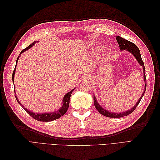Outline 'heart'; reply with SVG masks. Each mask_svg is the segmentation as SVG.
<instances>
[{
    "label": "heart",
    "instance_id": "obj_1",
    "mask_svg": "<svg viewBox=\"0 0 160 160\" xmlns=\"http://www.w3.org/2000/svg\"><path fill=\"white\" fill-rule=\"evenodd\" d=\"M111 52L109 51V55H111Z\"/></svg>",
    "mask_w": 160,
    "mask_h": 160
}]
</instances>
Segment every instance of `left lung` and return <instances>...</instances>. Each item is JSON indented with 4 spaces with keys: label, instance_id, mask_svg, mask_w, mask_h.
Segmentation results:
<instances>
[{
    "label": "left lung",
    "instance_id": "left-lung-1",
    "mask_svg": "<svg viewBox=\"0 0 160 160\" xmlns=\"http://www.w3.org/2000/svg\"><path fill=\"white\" fill-rule=\"evenodd\" d=\"M116 39H117V41L118 42V44L119 45V48L121 50H127L128 51H129V52L132 53V54L135 57V59H137L138 62L139 63V65L142 66L143 67V79L144 81L146 83H145V90L143 91V93L142 95V96L140 97L139 99L138 100V102L136 103L133 107L130 110L126 111H125V112H122V113H114V112H110L109 111L105 110L104 108H103L99 104V103L98 102V101H97L96 98H95V96L93 95V99H94V105H95V107L97 109L99 112L102 114L104 116H106V117H108V118H123L124 116H127L129 114L132 113L133 111L135 109V108H137V106L138 105V104L139 103L140 101H141L142 98H143V96L144 95L145 92H146V69H145V66H144V63H143V61L142 59V57H141V54H140V51L138 49V47L135 45L134 43L130 42L128 40H125L123 38L117 36L116 37Z\"/></svg>",
    "mask_w": 160,
    "mask_h": 160
}]
</instances>
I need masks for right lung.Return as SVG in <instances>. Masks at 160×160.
<instances>
[{
	"mask_svg": "<svg viewBox=\"0 0 160 160\" xmlns=\"http://www.w3.org/2000/svg\"><path fill=\"white\" fill-rule=\"evenodd\" d=\"M36 42V41L33 42L32 43H31V44L27 47V48H25V49H23L21 52L20 53V55L21 54L22 52H23L24 51H25L27 50H28V49H30V48L31 47H32L34 45H35V43ZM18 58L17 59V62H16V66L15 67H14V69L13 71V72H12V81L14 83V73H15V71H16V67H17V63L18 62ZM74 89L71 90V91H69V93H67L66 95H64L63 97V99H62V107L59 109V110H57V111H54V112H51V113H34V112H32V111L28 110L27 109L25 108V107L20 103V101H18L17 97L16 95V93H15V90H14V93H15V98L18 101V103L20 104L22 108L25 110L26 112L27 113L29 114L31 117L32 118H34L35 119L37 120V121H40V122H51V121H53V120H55V119H57L60 118L61 116L64 115L65 114V113L67 112V109H68L69 108V101H70V98H71V95L72 93V91H73Z\"/></svg>",
	"mask_w": 160,
	"mask_h": 160,
	"instance_id": "obj_1",
	"label": "right lung"
}]
</instances>
